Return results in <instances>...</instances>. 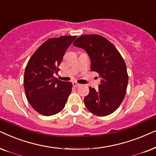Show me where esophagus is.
<instances>
[{"label": "esophagus", "mask_w": 156, "mask_h": 156, "mask_svg": "<svg viewBox=\"0 0 156 156\" xmlns=\"http://www.w3.org/2000/svg\"><path fill=\"white\" fill-rule=\"evenodd\" d=\"M73 86L75 87H78L80 86V84L78 83H76V82H73Z\"/></svg>", "instance_id": "34e87169"}]
</instances>
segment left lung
I'll list each match as a JSON object with an SVG mask.
<instances>
[{"label": "left lung", "mask_w": 156, "mask_h": 156, "mask_svg": "<svg viewBox=\"0 0 156 156\" xmlns=\"http://www.w3.org/2000/svg\"><path fill=\"white\" fill-rule=\"evenodd\" d=\"M73 45L87 52L91 70L102 78L98 90L89 87V94L84 98L87 109L98 116L113 113L121 104L127 90L128 76L123 57L108 39L100 35L78 37Z\"/></svg>", "instance_id": "1"}]
</instances>
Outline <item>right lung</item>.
Segmentation results:
<instances>
[{"label":"right lung","mask_w":156,"mask_h":156,"mask_svg":"<svg viewBox=\"0 0 156 156\" xmlns=\"http://www.w3.org/2000/svg\"><path fill=\"white\" fill-rule=\"evenodd\" d=\"M76 36L49 38L35 51L24 73V89L27 99L35 111L50 116L61 112L71 93L70 82L53 76L59 70L65 52Z\"/></svg>","instance_id":"obj_1"}]
</instances>
